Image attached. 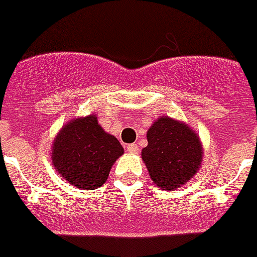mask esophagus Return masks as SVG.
Returning <instances> with one entry per match:
<instances>
[{"label": "esophagus", "mask_w": 257, "mask_h": 257, "mask_svg": "<svg viewBox=\"0 0 257 257\" xmlns=\"http://www.w3.org/2000/svg\"><path fill=\"white\" fill-rule=\"evenodd\" d=\"M127 151H128L130 154H137L140 149H138L137 144H128V145H127Z\"/></svg>", "instance_id": "1"}]
</instances>
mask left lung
Returning a JSON list of instances; mask_svg holds the SVG:
<instances>
[{
    "instance_id": "1",
    "label": "left lung",
    "mask_w": 257,
    "mask_h": 257,
    "mask_svg": "<svg viewBox=\"0 0 257 257\" xmlns=\"http://www.w3.org/2000/svg\"><path fill=\"white\" fill-rule=\"evenodd\" d=\"M147 138L148 145L141 155L149 176L158 187L174 190L198 172L202 145L196 133L185 123L163 116L152 124Z\"/></svg>"
}]
</instances>
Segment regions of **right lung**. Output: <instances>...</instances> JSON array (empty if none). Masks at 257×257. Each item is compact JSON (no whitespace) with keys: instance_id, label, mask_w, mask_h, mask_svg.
<instances>
[{"instance_id":"add662e5","label":"right lung","mask_w":257,"mask_h":257,"mask_svg":"<svg viewBox=\"0 0 257 257\" xmlns=\"http://www.w3.org/2000/svg\"><path fill=\"white\" fill-rule=\"evenodd\" d=\"M123 147L103 132L95 114L69 121L56 136L52 161L62 177L81 190H95L109 176Z\"/></svg>"}]
</instances>
